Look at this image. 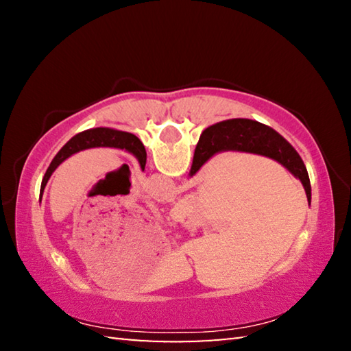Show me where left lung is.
<instances>
[{"label": "left lung", "mask_w": 351, "mask_h": 351, "mask_svg": "<svg viewBox=\"0 0 351 351\" xmlns=\"http://www.w3.org/2000/svg\"><path fill=\"white\" fill-rule=\"evenodd\" d=\"M99 147H108V148H119V150H125L132 153L133 156L138 159L142 171L145 170V162H147V153L145 147L139 138H136L134 134L127 133V132H119L114 128H106V127H99V128H91L85 130L79 134H75L74 138H71L66 144H64L60 152L56 154V158L52 159V162L47 167L46 173L43 176V181H41L40 187V201L43 197L45 187L47 181H49L51 175L54 173V170L60 165L64 159H68L73 154L88 150V148H99Z\"/></svg>", "instance_id": "left-lung-1"}]
</instances>
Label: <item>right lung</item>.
<instances>
[{"label":"right lung","instance_id":"add662e5","mask_svg":"<svg viewBox=\"0 0 351 351\" xmlns=\"http://www.w3.org/2000/svg\"><path fill=\"white\" fill-rule=\"evenodd\" d=\"M223 152L252 153L274 159L302 182L308 203H311V184L305 164L294 147L276 130L251 119H229L210 125L199 136L189 176H193L212 156Z\"/></svg>","mask_w":351,"mask_h":351}]
</instances>
